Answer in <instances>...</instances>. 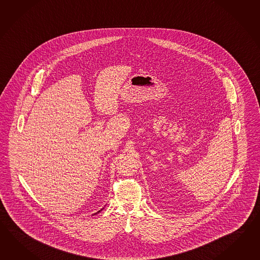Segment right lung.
<instances>
[{
	"label": "right lung",
	"instance_id": "1",
	"mask_svg": "<svg viewBox=\"0 0 260 260\" xmlns=\"http://www.w3.org/2000/svg\"><path fill=\"white\" fill-rule=\"evenodd\" d=\"M102 210H103V209H102ZM102 210H100V211H99L98 213H100V212H101V211H102ZM96 214H97V213H96Z\"/></svg>",
	"mask_w": 260,
	"mask_h": 260
}]
</instances>
